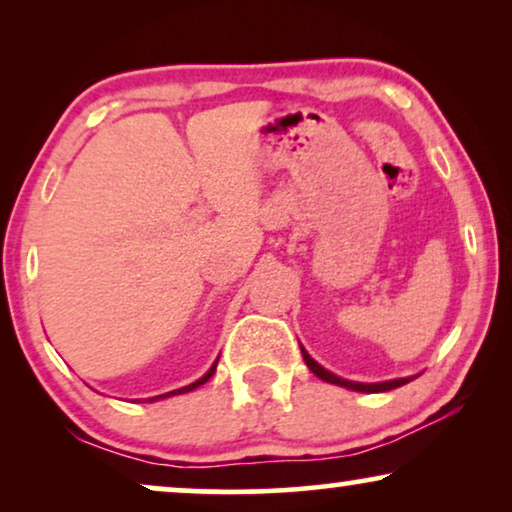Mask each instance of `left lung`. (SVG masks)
Wrapping results in <instances>:
<instances>
[{
	"instance_id": "left-lung-1",
	"label": "left lung",
	"mask_w": 512,
	"mask_h": 512,
	"mask_svg": "<svg viewBox=\"0 0 512 512\" xmlns=\"http://www.w3.org/2000/svg\"><path fill=\"white\" fill-rule=\"evenodd\" d=\"M300 352H303V359L307 363V368L312 370L314 375L321 377L324 382H331V384H338V387H345V389H352V391H363V394H377V391H389V389H396V387H403V384H408L410 380H415V377H401V380H389V382H375V384H363V382H349V380H342V377L333 375L331 370L321 368L317 361L312 359L310 354L305 352L303 347H300Z\"/></svg>"
}]
</instances>
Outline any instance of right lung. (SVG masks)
I'll return each instance as SVG.
<instances>
[{"label":"right lung","mask_w":512,"mask_h":512,"mask_svg":"<svg viewBox=\"0 0 512 512\" xmlns=\"http://www.w3.org/2000/svg\"><path fill=\"white\" fill-rule=\"evenodd\" d=\"M216 363H219V361H214V366L212 368H209L207 370V373L205 375H202L200 377V380L198 382H193V384H188V387H181V389H174V391H167V394H160V396H153V398H149V401H160V398H170V396H177V394H186V391H193V389H198L200 387V384H205L207 380H209V377H212L214 373H216Z\"/></svg>","instance_id":"obj_1"}]
</instances>
